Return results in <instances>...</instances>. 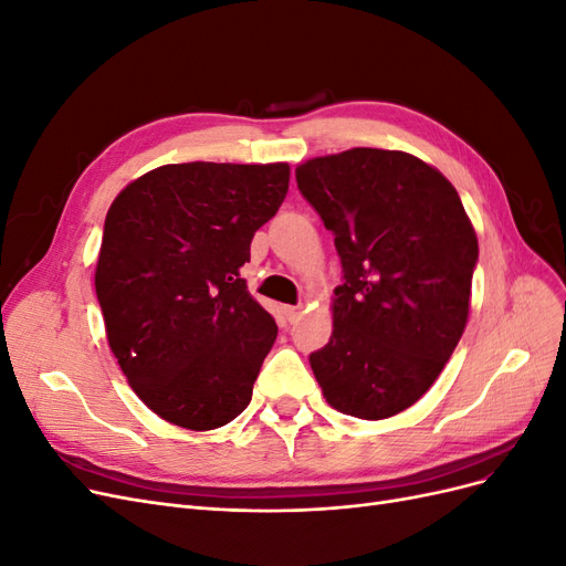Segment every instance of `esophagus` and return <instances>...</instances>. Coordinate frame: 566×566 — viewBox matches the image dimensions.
Listing matches in <instances>:
<instances>
[{
    "label": "esophagus",
    "instance_id": "obj_1",
    "mask_svg": "<svg viewBox=\"0 0 566 566\" xmlns=\"http://www.w3.org/2000/svg\"><path fill=\"white\" fill-rule=\"evenodd\" d=\"M283 316L287 323H295L302 316V310L300 306H283Z\"/></svg>",
    "mask_w": 566,
    "mask_h": 566
}]
</instances>
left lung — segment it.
I'll use <instances>...</instances> for the list:
<instances>
[{
  "label": "left lung",
  "instance_id": "1",
  "mask_svg": "<svg viewBox=\"0 0 566 566\" xmlns=\"http://www.w3.org/2000/svg\"><path fill=\"white\" fill-rule=\"evenodd\" d=\"M335 233L345 283L310 356L325 401L382 420L434 385L468 325L476 233L453 184L403 150L352 148L295 169Z\"/></svg>",
  "mask_w": 566,
  "mask_h": 566
}]
</instances>
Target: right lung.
I'll list each match as a JSON object with an SVG mask.
<instances>
[{
  "mask_svg": "<svg viewBox=\"0 0 566 566\" xmlns=\"http://www.w3.org/2000/svg\"><path fill=\"white\" fill-rule=\"evenodd\" d=\"M287 184V163H181L113 200L96 297L129 387L163 420L205 432L248 408L279 328L241 266Z\"/></svg>",
  "mask_w": 566,
  "mask_h": 566,
  "instance_id": "add662e5",
  "label": "right lung"
}]
</instances>
